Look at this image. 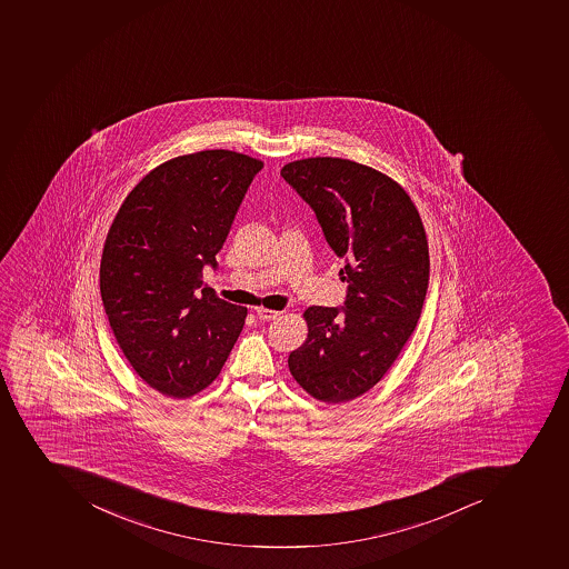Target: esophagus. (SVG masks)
Here are the masks:
<instances>
[{
	"instance_id": "34e87169",
	"label": "esophagus",
	"mask_w": 569,
	"mask_h": 569,
	"mask_svg": "<svg viewBox=\"0 0 569 569\" xmlns=\"http://www.w3.org/2000/svg\"><path fill=\"white\" fill-rule=\"evenodd\" d=\"M280 315H282V312H278V310L263 309V307L257 309V318L262 321L277 320V318H280Z\"/></svg>"
}]
</instances>
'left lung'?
<instances>
[{
    "label": "left lung",
    "mask_w": 569,
    "mask_h": 569,
    "mask_svg": "<svg viewBox=\"0 0 569 569\" xmlns=\"http://www.w3.org/2000/svg\"><path fill=\"white\" fill-rule=\"evenodd\" d=\"M280 174L315 210L348 283L343 313L318 306L303 312L309 333L289 370L316 400L348 402L381 381L417 327L428 237L405 188L367 164L318 156L283 164Z\"/></svg>",
    "instance_id": "1"
}]
</instances>
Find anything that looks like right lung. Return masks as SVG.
<instances>
[{"label": "right lung", "instance_id": "obj_1", "mask_svg": "<svg viewBox=\"0 0 569 569\" xmlns=\"http://www.w3.org/2000/svg\"><path fill=\"white\" fill-rule=\"evenodd\" d=\"M263 163L240 152H193L132 188L100 260L103 309L132 370L152 390L188 399L221 373L248 309L202 287Z\"/></svg>", "mask_w": 569, "mask_h": 569}]
</instances>
